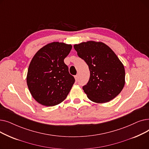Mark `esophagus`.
Segmentation results:
<instances>
[{
	"instance_id": "34e87169",
	"label": "esophagus",
	"mask_w": 149,
	"mask_h": 149,
	"mask_svg": "<svg viewBox=\"0 0 149 149\" xmlns=\"http://www.w3.org/2000/svg\"><path fill=\"white\" fill-rule=\"evenodd\" d=\"M75 81L77 82L78 81H79V75H77L75 76Z\"/></svg>"
}]
</instances>
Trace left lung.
Returning a JSON list of instances; mask_svg holds the SVG:
<instances>
[{"label":"left lung","instance_id":"obj_1","mask_svg":"<svg viewBox=\"0 0 149 149\" xmlns=\"http://www.w3.org/2000/svg\"><path fill=\"white\" fill-rule=\"evenodd\" d=\"M79 57L89 66L90 78L83 89L93 102L104 103L115 98L125 84V69L115 52L103 42L74 45Z\"/></svg>","mask_w":149,"mask_h":149}]
</instances>
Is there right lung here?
Masks as SVG:
<instances>
[{"label":"right lung","mask_w":149,"mask_h":149,"mask_svg":"<svg viewBox=\"0 0 149 149\" xmlns=\"http://www.w3.org/2000/svg\"><path fill=\"white\" fill-rule=\"evenodd\" d=\"M72 45L52 42L39 49L31 61L26 83L31 95L46 106L63 101L75 82L64 63Z\"/></svg>","instance_id":"right-lung-1"}]
</instances>
